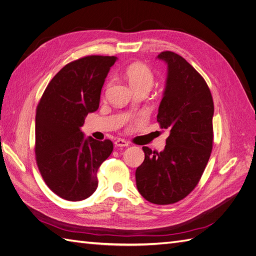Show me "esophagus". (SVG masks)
<instances>
[{"label":"esophagus","instance_id":"obj_1","mask_svg":"<svg viewBox=\"0 0 256 256\" xmlns=\"http://www.w3.org/2000/svg\"><path fill=\"white\" fill-rule=\"evenodd\" d=\"M114 144H115V146H118V147H127V146H129V142L126 141V140H124V138H118V140L114 142Z\"/></svg>","mask_w":256,"mask_h":256}]
</instances>
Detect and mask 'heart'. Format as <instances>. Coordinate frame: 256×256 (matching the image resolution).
Returning a JSON list of instances; mask_svg holds the SVG:
<instances>
[{
	"mask_svg": "<svg viewBox=\"0 0 256 256\" xmlns=\"http://www.w3.org/2000/svg\"><path fill=\"white\" fill-rule=\"evenodd\" d=\"M126 76L134 90L141 88L150 90L154 81L152 69L143 63L130 65L126 70Z\"/></svg>",
	"mask_w": 256,
	"mask_h": 256,
	"instance_id": "obj_1",
	"label": "heart"
}]
</instances>
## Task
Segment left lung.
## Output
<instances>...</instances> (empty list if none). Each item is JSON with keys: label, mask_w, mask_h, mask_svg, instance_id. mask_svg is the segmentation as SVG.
Here are the masks:
<instances>
[{"label": "left lung", "mask_w": 256, "mask_h": 256, "mask_svg": "<svg viewBox=\"0 0 256 256\" xmlns=\"http://www.w3.org/2000/svg\"><path fill=\"white\" fill-rule=\"evenodd\" d=\"M168 64L157 122L168 129L164 150L144 146L145 159L136 168V188L148 202L168 205L196 187L210 157L214 141V100L204 78L178 54L157 56Z\"/></svg>", "instance_id": "obj_1"}]
</instances>
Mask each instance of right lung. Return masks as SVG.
<instances>
[{"instance_id":"obj_1","label":"right lung","mask_w":256,"mask_h":256,"mask_svg":"<svg viewBox=\"0 0 256 256\" xmlns=\"http://www.w3.org/2000/svg\"><path fill=\"white\" fill-rule=\"evenodd\" d=\"M116 60L90 56L67 64L37 106V166L48 187L64 200L90 198L98 187V168L113 150L110 140L85 138L81 127L86 115L98 109L104 79Z\"/></svg>"}]
</instances>
